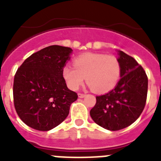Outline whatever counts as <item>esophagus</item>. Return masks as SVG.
<instances>
[{"instance_id":"obj_1","label":"esophagus","mask_w":161,"mask_h":161,"mask_svg":"<svg viewBox=\"0 0 161 161\" xmlns=\"http://www.w3.org/2000/svg\"><path fill=\"white\" fill-rule=\"evenodd\" d=\"M85 96H86V94H84V93H78V97L79 98H83Z\"/></svg>"}]
</instances>
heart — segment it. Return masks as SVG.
Here are the masks:
<instances>
[{
	"label": "heart",
	"mask_w": 161,
	"mask_h": 161,
	"mask_svg": "<svg viewBox=\"0 0 161 161\" xmlns=\"http://www.w3.org/2000/svg\"><path fill=\"white\" fill-rule=\"evenodd\" d=\"M74 66L66 65L62 70L63 78L71 90H77L84 78L92 91L105 93L118 83L121 73L119 61L114 55L85 53L74 60Z\"/></svg>",
	"instance_id": "obj_1"
}]
</instances>
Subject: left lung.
<instances>
[{
	"label": "left lung",
	"instance_id": "left-lung-1",
	"mask_svg": "<svg viewBox=\"0 0 161 161\" xmlns=\"http://www.w3.org/2000/svg\"><path fill=\"white\" fill-rule=\"evenodd\" d=\"M120 79L113 90L97 96L90 111L93 121L99 126L117 131L129 126L141 115L146 106L148 78L145 70L134 58L119 51Z\"/></svg>",
	"mask_w": 161,
	"mask_h": 161
}]
</instances>
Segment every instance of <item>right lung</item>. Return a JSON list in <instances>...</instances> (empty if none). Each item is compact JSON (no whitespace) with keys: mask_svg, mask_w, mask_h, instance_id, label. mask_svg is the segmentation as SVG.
<instances>
[{"mask_svg":"<svg viewBox=\"0 0 161 161\" xmlns=\"http://www.w3.org/2000/svg\"><path fill=\"white\" fill-rule=\"evenodd\" d=\"M70 47H45L24 60L14 75L13 97L16 113L28 126L48 131L69 113L76 92L67 87L62 70L69 60Z\"/></svg>","mask_w":161,"mask_h":161,"instance_id":"add662e5","label":"right lung"}]
</instances>
